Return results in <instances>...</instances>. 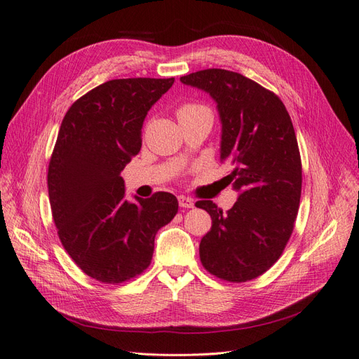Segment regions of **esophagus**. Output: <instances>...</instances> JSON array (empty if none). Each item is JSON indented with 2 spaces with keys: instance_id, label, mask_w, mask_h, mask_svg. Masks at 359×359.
<instances>
[{
  "instance_id": "esophagus-1",
  "label": "esophagus",
  "mask_w": 359,
  "mask_h": 359,
  "mask_svg": "<svg viewBox=\"0 0 359 359\" xmlns=\"http://www.w3.org/2000/svg\"><path fill=\"white\" fill-rule=\"evenodd\" d=\"M178 203H180L181 208H193V206H194L193 199L186 198V196H178Z\"/></svg>"
}]
</instances>
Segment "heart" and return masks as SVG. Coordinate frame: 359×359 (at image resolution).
<instances>
[{
    "instance_id": "heart-1",
    "label": "heart",
    "mask_w": 359,
    "mask_h": 359,
    "mask_svg": "<svg viewBox=\"0 0 359 359\" xmlns=\"http://www.w3.org/2000/svg\"><path fill=\"white\" fill-rule=\"evenodd\" d=\"M178 119H184V118H190V116H198V115H211V111L208 107L203 104H196V103H186L178 107L177 111Z\"/></svg>"
}]
</instances>
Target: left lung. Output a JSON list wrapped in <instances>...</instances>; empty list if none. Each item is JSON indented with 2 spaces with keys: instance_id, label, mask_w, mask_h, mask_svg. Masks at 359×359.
Listing matches in <instances>:
<instances>
[{
  "instance_id": "8db88e82",
  "label": "left lung",
  "mask_w": 359,
  "mask_h": 359,
  "mask_svg": "<svg viewBox=\"0 0 359 359\" xmlns=\"http://www.w3.org/2000/svg\"><path fill=\"white\" fill-rule=\"evenodd\" d=\"M180 81L215 100L220 160L232 166L226 178L240 191L226 212L212 201L196 202L212 219L199 245L201 262L217 278L244 283L277 262L293 232L302 186L295 130L278 95L240 73L206 69Z\"/></svg>"
}]
</instances>
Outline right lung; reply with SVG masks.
Instances as JSON below:
<instances>
[{"label": "right lung", "mask_w": 359, "mask_h": 359, "mask_svg": "<svg viewBox=\"0 0 359 359\" xmlns=\"http://www.w3.org/2000/svg\"><path fill=\"white\" fill-rule=\"evenodd\" d=\"M169 79L107 81L76 100L64 116L48 169V190L60 241L83 273L106 285L142 274L160 227L178 201L158 191L126 201L119 173L142 147L144 119Z\"/></svg>", "instance_id": "add662e5"}]
</instances>
